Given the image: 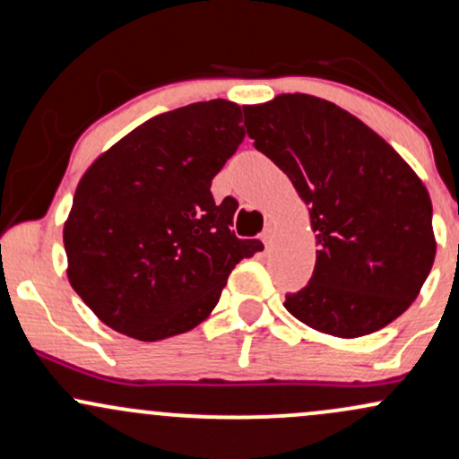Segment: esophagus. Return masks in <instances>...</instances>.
Listing matches in <instances>:
<instances>
[{"mask_svg":"<svg viewBox=\"0 0 459 459\" xmlns=\"http://www.w3.org/2000/svg\"><path fill=\"white\" fill-rule=\"evenodd\" d=\"M272 237H273V233H272V229H265L261 233V241L263 244H265V247H270V244H272Z\"/></svg>","mask_w":459,"mask_h":459,"instance_id":"1","label":"esophagus"}]
</instances>
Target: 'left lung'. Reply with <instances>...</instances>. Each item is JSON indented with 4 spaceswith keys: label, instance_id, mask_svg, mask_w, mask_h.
Wrapping results in <instances>:
<instances>
[{
    "label": "left lung",
    "instance_id": "left-lung-1",
    "mask_svg": "<svg viewBox=\"0 0 459 459\" xmlns=\"http://www.w3.org/2000/svg\"><path fill=\"white\" fill-rule=\"evenodd\" d=\"M247 135L308 204L317 261L287 293L293 317L354 339L397 319L436 256L431 200L388 142L345 109L308 94L244 108Z\"/></svg>",
    "mask_w": 459,
    "mask_h": 459
}]
</instances>
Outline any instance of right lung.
<instances>
[{"label": "right lung", "instance_id": "right-lung-1", "mask_svg": "<svg viewBox=\"0 0 459 459\" xmlns=\"http://www.w3.org/2000/svg\"><path fill=\"white\" fill-rule=\"evenodd\" d=\"M241 118L224 99L160 114L82 177L65 224L68 281L109 328L138 341L196 328L237 263L263 250L230 230L237 200L212 194L246 138Z\"/></svg>", "mask_w": 459, "mask_h": 459}]
</instances>
